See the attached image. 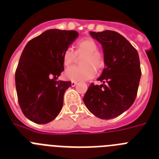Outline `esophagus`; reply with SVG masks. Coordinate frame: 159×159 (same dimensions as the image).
Instances as JSON below:
<instances>
[{"instance_id":"esophagus-1","label":"esophagus","mask_w":159,"mask_h":159,"mask_svg":"<svg viewBox=\"0 0 159 159\" xmlns=\"http://www.w3.org/2000/svg\"><path fill=\"white\" fill-rule=\"evenodd\" d=\"M76 84H77V82H75V81H71V86L72 87H75Z\"/></svg>"}]
</instances>
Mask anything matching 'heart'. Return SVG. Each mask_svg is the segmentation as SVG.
<instances>
[{
  "label": "heart",
  "instance_id": "1",
  "mask_svg": "<svg viewBox=\"0 0 159 159\" xmlns=\"http://www.w3.org/2000/svg\"><path fill=\"white\" fill-rule=\"evenodd\" d=\"M75 52L71 48L65 49L63 53V63L68 67L75 62L77 56L84 55L81 60L82 66H72L65 71L66 78L72 81H84L93 78L95 70L100 69L104 60L102 55L98 51L99 46L92 38H85L79 40L75 44Z\"/></svg>",
  "mask_w": 159,
  "mask_h": 159
}]
</instances>
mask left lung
Returning <instances> with one entry per match:
<instances>
[{
    "instance_id": "left-lung-1",
    "label": "left lung",
    "mask_w": 159,
    "mask_h": 159,
    "mask_svg": "<svg viewBox=\"0 0 159 159\" xmlns=\"http://www.w3.org/2000/svg\"><path fill=\"white\" fill-rule=\"evenodd\" d=\"M90 34L102 45L105 67L98 78L102 84H91L84 102L96 117L114 119L134 103L142 74L139 57L131 43L117 32Z\"/></svg>"
}]
</instances>
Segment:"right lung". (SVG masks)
I'll use <instances>...</instances> for the list:
<instances>
[{
	"mask_svg": "<svg viewBox=\"0 0 159 159\" xmlns=\"http://www.w3.org/2000/svg\"><path fill=\"white\" fill-rule=\"evenodd\" d=\"M76 31L49 29L28 42L15 74L18 102L29 120L45 124L60 114L69 81L57 80L64 71L63 53Z\"/></svg>",
	"mask_w": 159,
	"mask_h": 159,
	"instance_id": "1",
	"label": "right lung"
}]
</instances>
